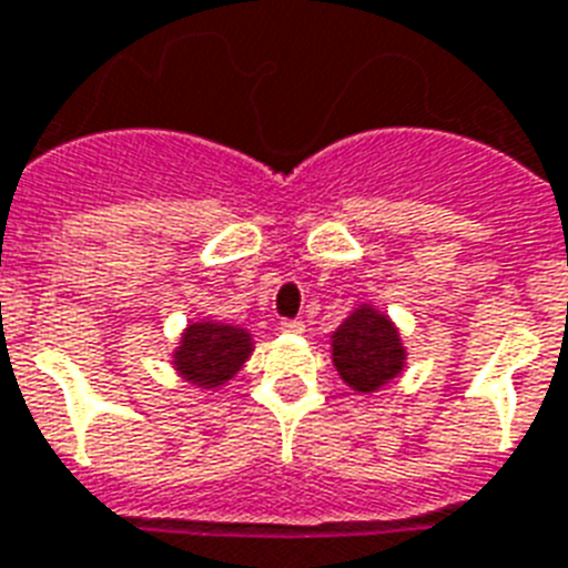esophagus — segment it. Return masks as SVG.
<instances>
[{
    "instance_id": "1",
    "label": "esophagus",
    "mask_w": 568,
    "mask_h": 568,
    "mask_svg": "<svg viewBox=\"0 0 568 568\" xmlns=\"http://www.w3.org/2000/svg\"><path fill=\"white\" fill-rule=\"evenodd\" d=\"M280 329H283V333H288V336H301L303 321H283V324H280Z\"/></svg>"
}]
</instances>
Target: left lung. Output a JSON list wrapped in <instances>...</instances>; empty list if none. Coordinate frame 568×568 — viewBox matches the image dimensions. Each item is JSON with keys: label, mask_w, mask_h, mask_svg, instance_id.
<instances>
[{"label": "left lung", "mask_w": 568, "mask_h": 568, "mask_svg": "<svg viewBox=\"0 0 568 568\" xmlns=\"http://www.w3.org/2000/svg\"><path fill=\"white\" fill-rule=\"evenodd\" d=\"M329 356L338 377L356 395H374L406 368L400 329L374 303H356L329 336Z\"/></svg>", "instance_id": "8db88e82"}]
</instances>
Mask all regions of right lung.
I'll list each match as a JSON object with an SVG mask.
<instances>
[{"instance_id": "1", "label": "right lung", "mask_w": 568, "mask_h": 568, "mask_svg": "<svg viewBox=\"0 0 568 568\" xmlns=\"http://www.w3.org/2000/svg\"><path fill=\"white\" fill-rule=\"evenodd\" d=\"M256 351L250 329L226 321H189L173 347L171 365L185 383L200 392H217L244 368Z\"/></svg>"}]
</instances>
